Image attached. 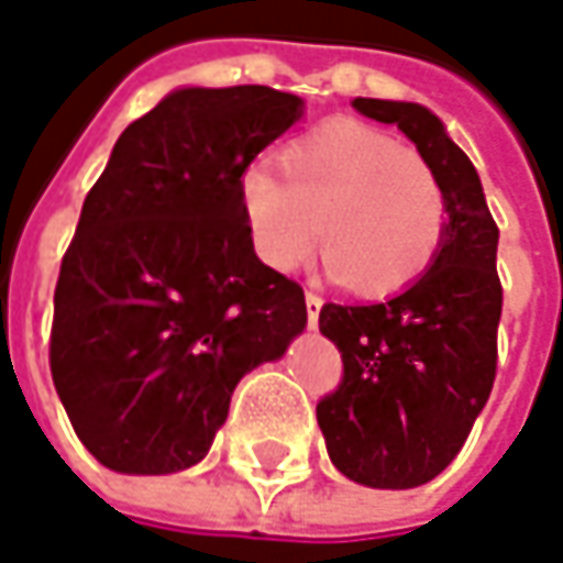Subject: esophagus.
<instances>
[{"label": "esophagus", "instance_id": "esophagus-1", "mask_svg": "<svg viewBox=\"0 0 563 563\" xmlns=\"http://www.w3.org/2000/svg\"><path fill=\"white\" fill-rule=\"evenodd\" d=\"M319 309H322V297H319V294H312V290H307V322H309V328H316V322H319Z\"/></svg>", "mask_w": 563, "mask_h": 563}]
</instances>
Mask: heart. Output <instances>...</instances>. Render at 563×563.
<instances>
[{
	"instance_id": "obj_1",
	"label": "heart",
	"mask_w": 563,
	"mask_h": 563,
	"mask_svg": "<svg viewBox=\"0 0 563 563\" xmlns=\"http://www.w3.org/2000/svg\"><path fill=\"white\" fill-rule=\"evenodd\" d=\"M269 167L244 169L241 217L266 266L297 269L316 247L362 294H394L428 273L443 244L446 195L431 164L360 120H328Z\"/></svg>"
}]
</instances>
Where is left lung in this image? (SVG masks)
I'll return each mask as SVG.
<instances>
[{"instance_id": "left-lung-1", "label": "left lung", "mask_w": 563, "mask_h": 563, "mask_svg": "<svg viewBox=\"0 0 563 563\" xmlns=\"http://www.w3.org/2000/svg\"><path fill=\"white\" fill-rule=\"evenodd\" d=\"M353 108L412 139L443 185L446 229L428 273L402 294L368 307H322L319 331L341 350L343 378L319 399L316 418L343 477L412 489L459 455L493 390L499 229L477 169L440 117L384 98H356Z\"/></svg>"}]
</instances>
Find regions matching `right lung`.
<instances>
[{"mask_svg":"<svg viewBox=\"0 0 563 563\" xmlns=\"http://www.w3.org/2000/svg\"><path fill=\"white\" fill-rule=\"evenodd\" d=\"M303 114L269 86L169 92L130 123L62 260L52 380L120 474L198 465L238 380L307 328L303 288L254 254L238 183Z\"/></svg>","mask_w":563,"mask_h":563,"instance_id":"add662e5","label":"right lung"}]
</instances>
